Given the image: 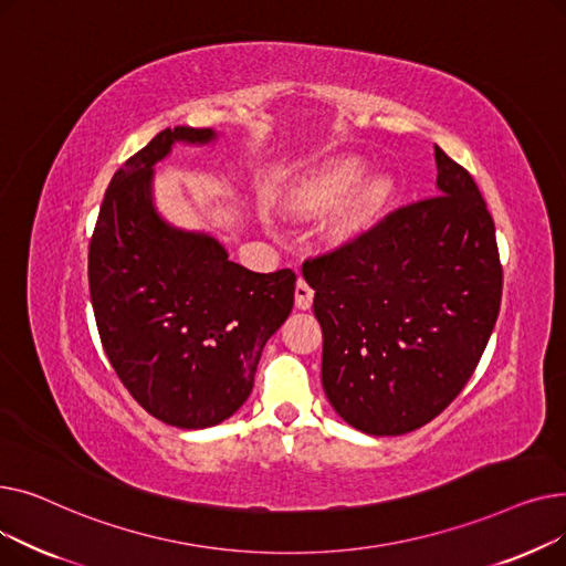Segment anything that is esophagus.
<instances>
[{
  "label": "esophagus",
  "mask_w": 566,
  "mask_h": 566,
  "mask_svg": "<svg viewBox=\"0 0 566 566\" xmlns=\"http://www.w3.org/2000/svg\"><path fill=\"white\" fill-rule=\"evenodd\" d=\"M312 303H314V289L305 282V277H298V282H295V307L310 310Z\"/></svg>",
  "instance_id": "esophagus-1"
}]
</instances>
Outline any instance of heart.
<instances>
[{
	"mask_svg": "<svg viewBox=\"0 0 566 566\" xmlns=\"http://www.w3.org/2000/svg\"><path fill=\"white\" fill-rule=\"evenodd\" d=\"M355 181H358V169H355V165H333L307 178L298 190V197H295V206L301 211H318V208L333 206L353 190Z\"/></svg>",
	"mask_w": 566,
	"mask_h": 566,
	"instance_id": "obj_1",
	"label": "heart"
}]
</instances>
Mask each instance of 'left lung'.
<instances>
[{
  "mask_svg": "<svg viewBox=\"0 0 566 566\" xmlns=\"http://www.w3.org/2000/svg\"><path fill=\"white\" fill-rule=\"evenodd\" d=\"M438 192L310 256L323 390L371 436L448 408L478 369L502 298L495 224L465 167L436 146Z\"/></svg>",
  "mask_w": 566,
  "mask_h": 566,
  "instance_id": "8db88e82",
  "label": "left lung"
}]
</instances>
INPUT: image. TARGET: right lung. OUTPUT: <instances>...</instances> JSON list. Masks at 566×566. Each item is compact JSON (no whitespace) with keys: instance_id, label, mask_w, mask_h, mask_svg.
Here are the masks:
<instances>
[{"instance_id":"1","label":"right lung","mask_w":566,"mask_h":566,"mask_svg":"<svg viewBox=\"0 0 566 566\" xmlns=\"http://www.w3.org/2000/svg\"><path fill=\"white\" fill-rule=\"evenodd\" d=\"M211 128H165L116 169L88 241V293L101 344L130 397L165 424L203 429L250 397L265 342L293 307L295 273H252L203 233L167 227L151 167L174 142Z\"/></svg>"}]
</instances>
